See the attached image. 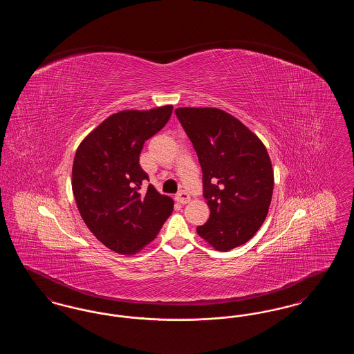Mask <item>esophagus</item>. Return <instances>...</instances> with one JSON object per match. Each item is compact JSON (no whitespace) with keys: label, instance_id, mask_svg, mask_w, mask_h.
Segmentation results:
<instances>
[{"label":"esophagus","instance_id":"esophagus-1","mask_svg":"<svg viewBox=\"0 0 354 354\" xmlns=\"http://www.w3.org/2000/svg\"><path fill=\"white\" fill-rule=\"evenodd\" d=\"M175 199H176V202H179L180 204H187V203L191 201V196H189V194H188V192H185V191H180L179 194H176Z\"/></svg>","mask_w":354,"mask_h":354}]
</instances>
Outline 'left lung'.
I'll use <instances>...</instances> for the list:
<instances>
[{
    "instance_id": "1",
    "label": "left lung",
    "mask_w": 354,
    "mask_h": 354,
    "mask_svg": "<svg viewBox=\"0 0 354 354\" xmlns=\"http://www.w3.org/2000/svg\"><path fill=\"white\" fill-rule=\"evenodd\" d=\"M175 114L198 153L209 219L196 228L216 251L247 243L268 215L273 169L263 142L239 119L215 107Z\"/></svg>"
}]
</instances>
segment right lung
<instances>
[{
  "mask_svg": "<svg viewBox=\"0 0 354 354\" xmlns=\"http://www.w3.org/2000/svg\"><path fill=\"white\" fill-rule=\"evenodd\" d=\"M172 106L123 110L104 119L81 142L73 163V194L87 228L103 245L134 254L152 241L174 201L153 185L139 165L143 145L169 122Z\"/></svg>",
  "mask_w": 354,
  "mask_h": 354,
  "instance_id": "right-lung-1",
  "label": "right lung"
}]
</instances>
